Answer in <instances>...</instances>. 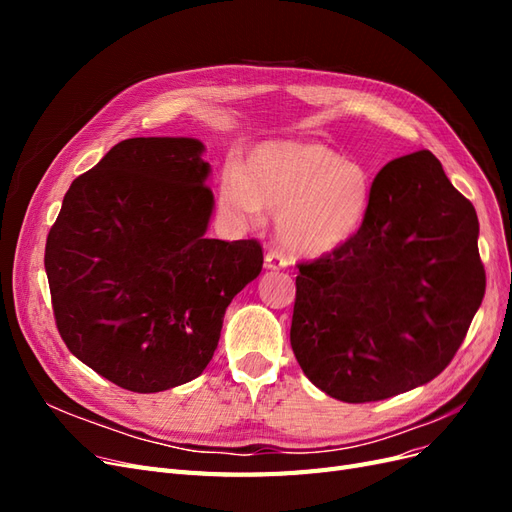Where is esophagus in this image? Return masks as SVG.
Instances as JSON below:
<instances>
[{
    "label": "esophagus",
    "instance_id": "esophagus-1",
    "mask_svg": "<svg viewBox=\"0 0 512 512\" xmlns=\"http://www.w3.org/2000/svg\"><path fill=\"white\" fill-rule=\"evenodd\" d=\"M265 265L267 269H286L290 265V260L280 250H269L265 256Z\"/></svg>",
    "mask_w": 512,
    "mask_h": 512
}]
</instances>
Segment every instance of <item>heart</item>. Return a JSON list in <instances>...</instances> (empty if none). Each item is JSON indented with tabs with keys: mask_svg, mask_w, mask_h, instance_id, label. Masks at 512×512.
I'll list each match as a JSON object with an SVG mask.
<instances>
[{
	"mask_svg": "<svg viewBox=\"0 0 512 512\" xmlns=\"http://www.w3.org/2000/svg\"><path fill=\"white\" fill-rule=\"evenodd\" d=\"M374 183L367 168L320 143H267L226 166L220 205L245 222L275 211V232L299 256H322L348 243L367 218Z\"/></svg>",
	"mask_w": 512,
	"mask_h": 512,
	"instance_id": "obj_1",
	"label": "heart"
}]
</instances>
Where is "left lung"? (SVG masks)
Instances as JSON below:
<instances>
[{"instance_id":"8db88e82","label":"left lung","mask_w":512,"mask_h":512,"mask_svg":"<svg viewBox=\"0 0 512 512\" xmlns=\"http://www.w3.org/2000/svg\"><path fill=\"white\" fill-rule=\"evenodd\" d=\"M297 267L290 346L312 384L348 404L436 378L485 297L476 211L427 149L380 170L348 243Z\"/></svg>"}]
</instances>
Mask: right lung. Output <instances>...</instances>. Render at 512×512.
<instances>
[{
	"label": "right lung",
	"mask_w": 512,
	"mask_h": 512,
	"mask_svg": "<svg viewBox=\"0 0 512 512\" xmlns=\"http://www.w3.org/2000/svg\"><path fill=\"white\" fill-rule=\"evenodd\" d=\"M196 138H128L81 177L46 237L57 331L134 393L203 374L226 307L262 269L256 239H207L213 192Z\"/></svg>",
	"instance_id": "1"
}]
</instances>
